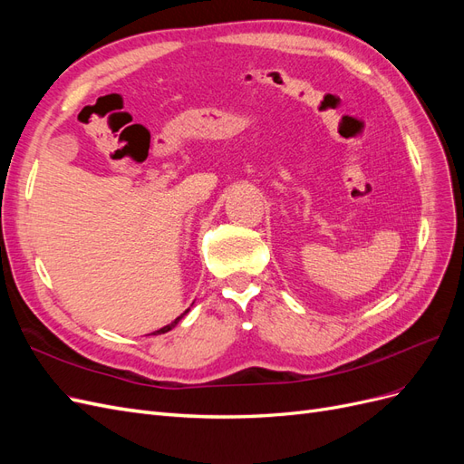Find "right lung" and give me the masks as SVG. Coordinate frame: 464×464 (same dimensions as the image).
Returning <instances> with one entry per match:
<instances>
[{
  "mask_svg": "<svg viewBox=\"0 0 464 464\" xmlns=\"http://www.w3.org/2000/svg\"><path fill=\"white\" fill-rule=\"evenodd\" d=\"M188 312H189V310H186V312H184V314H181L179 317H176V319H174V321L170 323V325H166V327H162V329H159V331H154V333H150V334H162V333H168V331H172V329H174V327L178 325V323H179V319H181V317H184V315H186Z\"/></svg>",
  "mask_w": 464,
  "mask_h": 464,
  "instance_id": "1",
  "label": "right lung"
}]
</instances>
